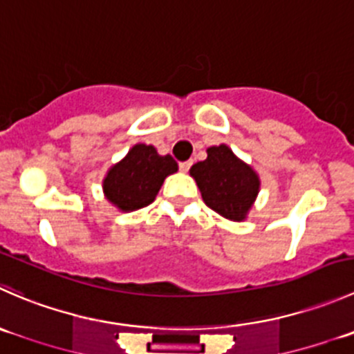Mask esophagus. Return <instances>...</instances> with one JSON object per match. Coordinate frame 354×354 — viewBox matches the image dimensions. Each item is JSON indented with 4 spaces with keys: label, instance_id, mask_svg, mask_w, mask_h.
<instances>
[{
    "label": "esophagus",
    "instance_id": "esophagus-1",
    "mask_svg": "<svg viewBox=\"0 0 354 354\" xmlns=\"http://www.w3.org/2000/svg\"><path fill=\"white\" fill-rule=\"evenodd\" d=\"M190 166H192V160H185V162H180V171L187 173V171L190 169Z\"/></svg>",
    "mask_w": 354,
    "mask_h": 354
}]
</instances>
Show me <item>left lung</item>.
<instances>
[{
  "mask_svg": "<svg viewBox=\"0 0 354 354\" xmlns=\"http://www.w3.org/2000/svg\"><path fill=\"white\" fill-rule=\"evenodd\" d=\"M195 178L205 205L225 218L242 221L259 192L252 167L236 159L226 145L207 149V159L194 164Z\"/></svg>",
  "mask_w": 354,
  "mask_h": 354,
  "instance_id": "8db88e82",
  "label": "left lung"
}]
</instances>
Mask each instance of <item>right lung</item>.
Wrapping results in <instances>:
<instances>
[{"mask_svg": "<svg viewBox=\"0 0 354 354\" xmlns=\"http://www.w3.org/2000/svg\"><path fill=\"white\" fill-rule=\"evenodd\" d=\"M176 171L178 164L173 157L159 156L152 145L140 143L109 171L104 192L121 211H136L152 204L164 178Z\"/></svg>", "mask_w": 354, "mask_h": 354, "instance_id": "add662e5", "label": "right lung"}]
</instances>
